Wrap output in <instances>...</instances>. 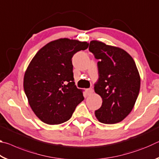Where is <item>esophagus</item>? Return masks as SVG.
<instances>
[{
  "label": "esophagus",
  "instance_id": "esophagus-1",
  "mask_svg": "<svg viewBox=\"0 0 159 159\" xmlns=\"http://www.w3.org/2000/svg\"><path fill=\"white\" fill-rule=\"evenodd\" d=\"M86 92H87V94L88 95H91V94L93 93V89L92 88H88V89L86 90Z\"/></svg>",
  "mask_w": 159,
  "mask_h": 159
}]
</instances>
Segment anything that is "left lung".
I'll use <instances>...</instances> for the list:
<instances>
[{"mask_svg": "<svg viewBox=\"0 0 159 159\" xmlns=\"http://www.w3.org/2000/svg\"><path fill=\"white\" fill-rule=\"evenodd\" d=\"M89 50L99 60L94 89L102 104L95 116L105 124L119 123L130 114L139 95L140 76L135 62L124 50L100 41H90Z\"/></svg>", "mask_w": 159, "mask_h": 159, "instance_id": "1", "label": "left lung"}]
</instances>
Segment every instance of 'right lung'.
Listing matches in <instances>:
<instances>
[{
  "label": "right lung",
  "mask_w": 159,
  "mask_h": 159,
  "mask_svg": "<svg viewBox=\"0 0 159 159\" xmlns=\"http://www.w3.org/2000/svg\"><path fill=\"white\" fill-rule=\"evenodd\" d=\"M88 47L87 42L60 39L45 45L32 59L24 77V89L31 109L43 122L67 121L84 99L75 85L71 59Z\"/></svg>",
  "instance_id": "add662e5"
}]
</instances>
